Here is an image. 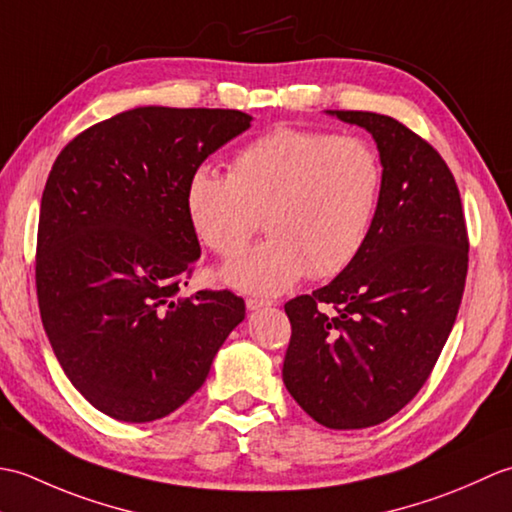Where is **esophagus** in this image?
<instances>
[{"mask_svg":"<svg viewBox=\"0 0 512 512\" xmlns=\"http://www.w3.org/2000/svg\"><path fill=\"white\" fill-rule=\"evenodd\" d=\"M268 306H273V301L257 299V297H248V299H246V308H248V310H259V308H268Z\"/></svg>","mask_w":512,"mask_h":512,"instance_id":"1","label":"esophagus"}]
</instances>
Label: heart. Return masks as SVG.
Listing matches in <instances>:
<instances>
[{"label":"heart","mask_w":512,"mask_h":512,"mask_svg":"<svg viewBox=\"0 0 512 512\" xmlns=\"http://www.w3.org/2000/svg\"><path fill=\"white\" fill-rule=\"evenodd\" d=\"M385 169L374 145L277 127L237 151L231 173L195 167L184 209L200 242L222 259L237 257L259 226L266 237L224 268L228 284L279 295L303 275H339L361 253L383 198Z\"/></svg>","instance_id":"b5f03b06"}]
</instances>
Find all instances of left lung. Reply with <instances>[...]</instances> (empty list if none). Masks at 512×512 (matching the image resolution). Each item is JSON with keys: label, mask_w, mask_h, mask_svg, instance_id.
Listing matches in <instances>:
<instances>
[{"label": "left lung", "mask_w": 512, "mask_h": 512, "mask_svg": "<svg viewBox=\"0 0 512 512\" xmlns=\"http://www.w3.org/2000/svg\"><path fill=\"white\" fill-rule=\"evenodd\" d=\"M330 114L374 136L383 198L354 262L284 306V383L323 427L365 429L427 383L460 310L469 233L458 184L427 140L385 114Z\"/></svg>", "instance_id": "left-lung-1"}]
</instances>
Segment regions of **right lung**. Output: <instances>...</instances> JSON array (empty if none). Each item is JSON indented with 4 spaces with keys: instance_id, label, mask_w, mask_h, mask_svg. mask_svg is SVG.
<instances>
[{
    "instance_id": "1",
    "label": "right lung",
    "mask_w": 512,
    "mask_h": 512,
    "mask_svg": "<svg viewBox=\"0 0 512 512\" xmlns=\"http://www.w3.org/2000/svg\"><path fill=\"white\" fill-rule=\"evenodd\" d=\"M248 127L237 110L136 107L88 127L54 160L37 231L39 312L65 376L107 416H169L244 319L231 290H178L200 257L184 184Z\"/></svg>"
}]
</instances>
